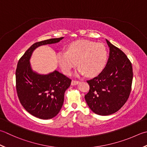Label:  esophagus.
I'll list each match as a JSON object with an SVG mask.
<instances>
[{
  "mask_svg": "<svg viewBox=\"0 0 147 147\" xmlns=\"http://www.w3.org/2000/svg\"><path fill=\"white\" fill-rule=\"evenodd\" d=\"M79 83V81H78V80H72L71 82V85H76L78 83Z\"/></svg>",
  "mask_w": 147,
  "mask_h": 147,
  "instance_id": "obj_1",
  "label": "esophagus"
}]
</instances>
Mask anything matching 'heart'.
Segmentation results:
<instances>
[{
	"instance_id": "1",
	"label": "heart",
	"mask_w": 147,
	"mask_h": 147,
	"mask_svg": "<svg viewBox=\"0 0 147 147\" xmlns=\"http://www.w3.org/2000/svg\"><path fill=\"white\" fill-rule=\"evenodd\" d=\"M60 68L66 74L72 69L79 66L77 74H85L88 77L99 74L105 67L108 52L104 45L88 40H78L67 47V51H60L57 55Z\"/></svg>"
}]
</instances>
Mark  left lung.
<instances>
[{
	"mask_svg": "<svg viewBox=\"0 0 147 147\" xmlns=\"http://www.w3.org/2000/svg\"><path fill=\"white\" fill-rule=\"evenodd\" d=\"M110 57L101 73L87 80L90 86L85 99L88 107L99 115H109L119 111L130 96L133 72L126 55L106 40Z\"/></svg>",
	"mask_w": 147,
	"mask_h": 147,
	"instance_id": "obj_1",
	"label": "left lung"
}]
</instances>
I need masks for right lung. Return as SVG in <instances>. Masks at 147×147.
I'll return each instance as SVG.
<instances>
[{
    "instance_id": "add662e5",
    "label": "right lung",
    "mask_w": 147,
    "mask_h": 147,
    "mask_svg": "<svg viewBox=\"0 0 147 147\" xmlns=\"http://www.w3.org/2000/svg\"><path fill=\"white\" fill-rule=\"evenodd\" d=\"M62 39L53 38L35 42L25 51L17 64L16 88L20 102L28 113L41 119H52L59 113L71 80L57 71L47 75L33 72L29 60L37 47L58 42Z\"/></svg>"
}]
</instances>
